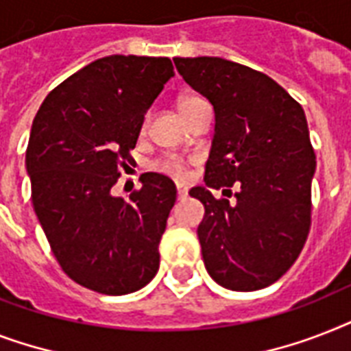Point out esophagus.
Here are the masks:
<instances>
[{
	"label": "esophagus",
	"instance_id": "esophagus-1",
	"mask_svg": "<svg viewBox=\"0 0 351 351\" xmlns=\"http://www.w3.org/2000/svg\"><path fill=\"white\" fill-rule=\"evenodd\" d=\"M176 193H178V198L187 197V187L184 184H176Z\"/></svg>",
	"mask_w": 351,
	"mask_h": 351
}]
</instances>
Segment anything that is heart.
Segmentation results:
<instances>
[{"label": "heart", "instance_id": "heart-1", "mask_svg": "<svg viewBox=\"0 0 351 351\" xmlns=\"http://www.w3.org/2000/svg\"><path fill=\"white\" fill-rule=\"evenodd\" d=\"M198 101H204V100L202 98H198V96H186V98H182L180 112L189 109V107H193L195 104H198ZM158 169L164 171V173H169V175L173 176H178V178L186 176V167H184V164H182L178 158H175V156H169V158L162 160V162L158 164Z\"/></svg>", "mask_w": 351, "mask_h": 351}]
</instances>
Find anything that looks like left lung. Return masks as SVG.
<instances>
[{
	"mask_svg": "<svg viewBox=\"0 0 351 351\" xmlns=\"http://www.w3.org/2000/svg\"><path fill=\"white\" fill-rule=\"evenodd\" d=\"M175 65L215 109L206 186L239 187L233 203L204 186L189 191L206 209L197 231L206 269L233 291L266 288L293 266L310 233L315 153L304 111L275 80L240 63L198 56Z\"/></svg>",
	"mask_w": 351,
	"mask_h": 351,
	"instance_id": "left-lung-1",
	"label": "left lung"
}]
</instances>
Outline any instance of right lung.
Here are the masks:
<instances>
[{
	"label": "right lung",
	"instance_id": "add662e5",
	"mask_svg": "<svg viewBox=\"0 0 351 351\" xmlns=\"http://www.w3.org/2000/svg\"><path fill=\"white\" fill-rule=\"evenodd\" d=\"M173 76L169 58H100L49 93L32 121L25 165L36 217L63 271L84 288L132 293L158 271L175 184L143 173L127 200L111 189Z\"/></svg>",
	"mask_w": 351,
	"mask_h": 351
}]
</instances>
